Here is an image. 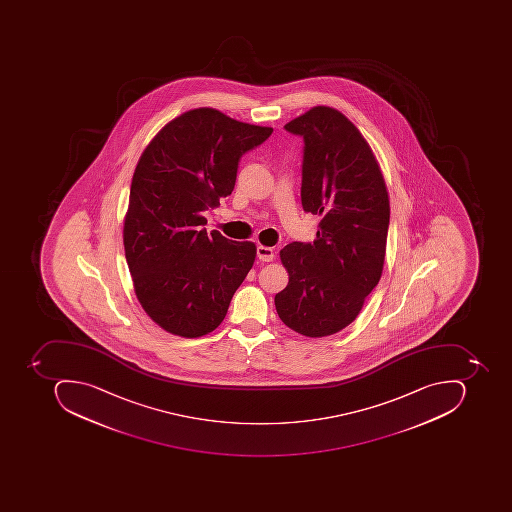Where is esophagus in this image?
<instances>
[{
  "label": "esophagus",
  "instance_id": "esophagus-1",
  "mask_svg": "<svg viewBox=\"0 0 512 512\" xmlns=\"http://www.w3.org/2000/svg\"><path fill=\"white\" fill-rule=\"evenodd\" d=\"M257 257L261 261H272L274 260V251L268 246H257Z\"/></svg>",
  "mask_w": 512,
  "mask_h": 512
}]
</instances>
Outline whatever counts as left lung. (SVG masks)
<instances>
[{
  "mask_svg": "<svg viewBox=\"0 0 512 512\" xmlns=\"http://www.w3.org/2000/svg\"><path fill=\"white\" fill-rule=\"evenodd\" d=\"M303 137L301 204L320 215L317 238L280 251L289 283L275 295L278 317L306 337L345 329L380 281L389 198L371 147L357 127L328 106L289 121Z\"/></svg>",
  "mask_w": 512,
  "mask_h": 512,
  "instance_id": "1",
  "label": "left lung"
}]
</instances>
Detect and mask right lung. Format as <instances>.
Listing matches in <instances>:
<instances>
[{"mask_svg": "<svg viewBox=\"0 0 512 512\" xmlns=\"http://www.w3.org/2000/svg\"><path fill=\"white\" fill-rule=\"evenodd\" d=\"M272 131L200 107L167 123L141 154L124 254L138 301L164 331L197 338L217 329L251 271L255 244L208 234L203 212L232 194L240 158Z\"/></svg>", "mask_w": 512, "mask_h": 512, "instance_id": "obj_1", "label": "right lung"}]
</instances>
